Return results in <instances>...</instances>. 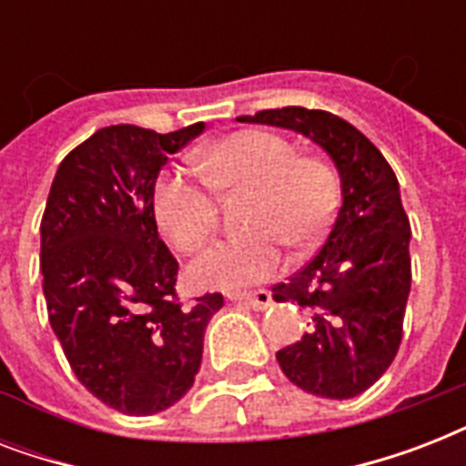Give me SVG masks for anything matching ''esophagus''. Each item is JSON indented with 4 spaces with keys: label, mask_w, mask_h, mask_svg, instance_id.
<instances>
[{
    "label": "esophagus",
    "mask_w": 466,
    "mask_h": 466,
    "mask_svg": "<svg viewBox=\"0 0 466 466\" xmlns=\"http://www.w3.org/2000/svg\"><path fill=\"white\" fill-rule=\"evenodd\" d=\"M234 302H244V305L254 307V309H266L270 307V292L268 290H256V292H232V295H227Z\"/></svg>",
    "instance_id": "34e87169"
}]
</instances>
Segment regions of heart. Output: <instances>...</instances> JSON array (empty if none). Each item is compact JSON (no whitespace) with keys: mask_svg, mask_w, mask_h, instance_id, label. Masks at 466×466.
I'll use <instances>...</instances> for the list:
<instances>
[{"mask_svg":"<svg viewBox=\"0 0 466 466\" xmlns=\"http://www.w3.org/2000/svg\"><path fill=\"white\" fill-rule=\"evenodd\" d=\"M198 174L168 168L155 188V218L178 251H196L218 227L219 193L251 190L244 212L248 232L227 237L190 263L198 288L241 290L263 283L283 263L279 239L311 247L333 222L339 176L319 157H299L288 137L268 130H239L193 155Z\"/></svg>","mask_w":466,"mask_h":466,"instance_id":"heart-1","label":"heart"}]
</instances>
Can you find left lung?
Returning a JSON list of instances; mask_svg holds the SVG:
<instances>
[{"mask_svg":"<svg viewBox=\"0 0 466 466\" xmlns=\"http://www.w3.org/2000/svg\"><path fill=\"white\" fill-rule=\"evenodd\" d=\"M237 120L305 135L339 168L340 208L331 232L305 268L273 288L276 302L311 309L314 326L276 358L299 390L358 397L394 360L411 290V225L397 176L358 127L329 111L285 106Z\"/></svg>","mask_w":466,"mask_h":466,"instance_id":"obj_1","label":"left lung"}]
</instances>
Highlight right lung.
Masks as SVG:
<instances>
[{"mask_svg": "<svg viewBox=\"0 0 466 466\" xmlns=\"http://www.w3.org/2000/svg\"><path fill=\"white\" fill-rule=\"evenodd\" d=\"M205 130L101 127L62 159L40 222L47 319L76 380L106 406L149 416L193 387L219 292L183 302L159 239L157 176Z\"/></svg>", "mask_w": 466, "mask_h": 466, "instance_id": "right-lung-1", "label": "right lung"}]
</instances>
